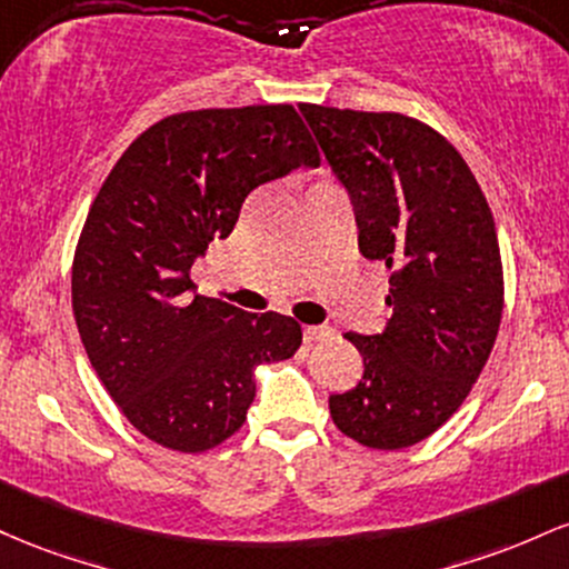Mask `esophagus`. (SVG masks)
Instances as JSON below:
<instances>
[{"mask_svg":"<svg viewBox=\"0 0 569 569\" xmlns=\"http://www.w3.org/2000/svg\"><path fill=\"white\" fill-rule=\"evenodd\" d=\"M330 333H333V330L325 328V325H306V328H303V338H306V341H309V343L325 341V338H328Z\"/></svg>","mask_w":569,"mask_h":569,"instance_id":"34e87169","label":"esophagus"}]
</instances>
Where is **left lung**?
<instances>
[{"label":"left lung","instance_id":"1","mask_svg":"<svg viewBox=\"0 0 569 569\" xmlns=\"http://www.w3.org/2000/svg\"><path fill=\"white\" fill-rule=\"evenodd\" d=\"M355 207L357 244L392 268L387 328L347 333L362 355L330 417L368 449L438 430L487 366L502 319L495 217L473 171L438 131L400 112L298 107Z\"/></svg>","mask_w":569,"mask_h":569}]
</instances>
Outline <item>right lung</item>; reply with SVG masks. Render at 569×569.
<instances>
[{"label":"right lung","instance_id":"add662e5","mask_svg":"<svg viewBox=\"0 0 569 569\" xmlns=\"http://www.w3.org/2000/svg\"><path fill=\"white\" fill-rule=\"evenodd\" d=\"M319 166L290 104L169 114L112 166L82 226L72 309L82 347L123 417L171 451L231 438L254 368L301 347V325L203 298L190 266L226 239L258 184Z\"/></svg>","mask_w":569,"mask_h":569}]
</instances>
